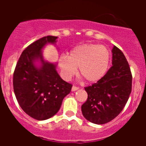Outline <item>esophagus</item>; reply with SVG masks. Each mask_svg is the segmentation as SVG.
<instances>
[{"mask_svg": "<svg viewBox=\"0 0 146 146\" xmlns=\"http://www.w3.org/2000/svg\"><path fill=\"white\" fill-rule=\"evenodd\" d=\"M79 89V88H78V87H76V86H73L72 87V89H71V90L73 91V92H74V91H76V90H78Z\"/></svg>", "mask_w": 146, "mask_h": 146, "instance_id": "34e87169", "label": "esophagus"}]
</instances>
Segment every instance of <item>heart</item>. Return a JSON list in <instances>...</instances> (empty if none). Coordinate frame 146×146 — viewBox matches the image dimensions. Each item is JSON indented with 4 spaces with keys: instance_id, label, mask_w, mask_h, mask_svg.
Returning <instances> with one entry per match:
<instances>
[{
    "instance_id": "b5f03b06",
    "label": "heart",
    "mask_w": 146,
    "mask_h": 146,
    "mask_svg": "<svg viewBox=\"0 0 146 146\" xmlns=\"http://www.w3.org/2000/svg\"><path fill=\"white\" fill-rule=\"evenodd\" d=\"M110 54L104 46L84 44L73 47L68 56H61L58 65L63 78L70 80L77 73L85 81L95 83L102 79L108 70Z\"/></svg>"
}]
</instances>
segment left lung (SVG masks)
<instances>
[{
	"label": "left lung",
	"instance_id": "1",
	"mask_svg": "<svg viewBox=\"0 0 146 146\" xmlns=\"http://www.w3.org/2000/svg\"><path fill=\"white\" fill-rule=\"evenodd\" d=\"M112 66L102 79L85 88L88 100L81 107L83 117L96 124H104L120 114L131 92L132 75L123 52L114 46Z\"/></svg>",
	"mask_w": 146,
	"mask_h": 146
}]
</instances>
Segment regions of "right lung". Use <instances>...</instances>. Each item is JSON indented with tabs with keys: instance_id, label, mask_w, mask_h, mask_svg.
Wrapping results in <instances>:
<instances>
[{
	"instance_id": "obj_1",
	"label": "right lung",
	"mask_w": 146,
	"mask_h": 146,
	"mask_svg": "<svg viewBox=\"0 0 146 146\" xmlns=\"http://www.w3.org/2000/svg\"><path fill=\"white\" fill-rule=\"evenodd\" d=\"M58 36H46L29 45L22 53L13 74V89L23 111L36 120L55 115L72 85L64 81L56 70L57 63L46 61L43 48L56 45Z\"/></svg>"
}]
</instances>
